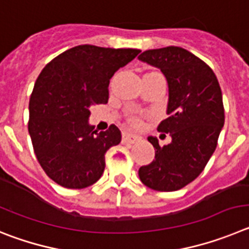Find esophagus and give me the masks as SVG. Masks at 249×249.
<instances>
[{"mask_svg":"<svg viewBox=\"0 0 249 249\" xmlns=\"http://www.w3.org/2000/svg\"><path fill=\"white\" fill-rule=\"evenodd\" d=\"M141 140V138L139 135H134V134L129 133H123V142L125 144H135Z\"/></svg>","mask_w":249,"mask_h":249,"instance_id":"1","label":"esophagus"}]
</instances>
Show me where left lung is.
<instances>
[{
	"instance_id": "8db88e82",
	"label": "left lung",
	"mask_w": 249,
	"mask_h": 249,
	"mask_svg": "<svg viewBox=\"0 0 249 249\" xmlns=\"http://www.w3.org/2000/svg\"><path fill=\"white\" fill-rule=\"evenodd\" d=\"M138 58L166 78L169 118L158 130L171 136L163 146L155 136L147 138L155 147V160L139 169V178L156 191H176L203 171L216 150L225 125L222 91L213 71L180 47L150 49Z\"/></svg>"
}]
</instances>
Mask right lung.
Returning <instances> with one entry per match:
<instances>
[{
  "mask_svg": "<svg viewBox=\"0 0 249 249\" xmlns=\"http://www.w3.org/2000/svg\"><path fill=\"white\" fill-rule=\"evenodd\" d=\"M140 53L131 48L77 46L51 60L35 83L28 133L49 178L67 189H84L102 178L105 152L122 141L118 126L97 133L90 107L107 104L109 82Z\"/></svg>",
  "mask_w": 249,
  "mask_h": 249,
  "instance_id": "right-lung-1",
  "label": "right lung"
}]
</instances>
